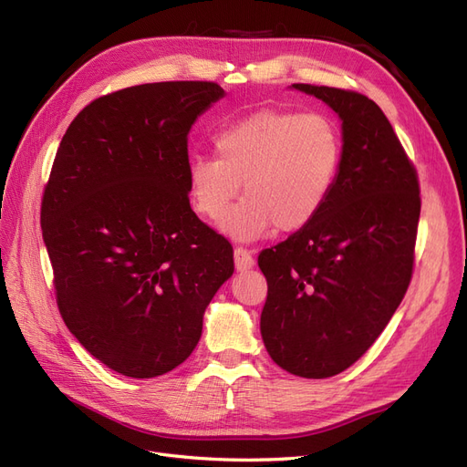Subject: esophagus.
<instances>
[{
  "label": "esophagus",
  "instance_id": "1",
  "mask_svg": "<svg viewBox=\"0 0 467 467\" xmlns=\"http://www.w3.org/2000/svg\"><path fill=\"white\" fill-rule=\"evenodd\" d=\"M234 261H235V268L239 273H244V271H249V268L255 265V259H253V255H251V251H247V249H244V247H235V251H234Z\"/></svg>",
  "mask_w": 467,
  "mask_h": 467
}]
</instances>
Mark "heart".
Instances as JSON below:
<instances>
[{
	"label": "heart",
	"mask_w": 467,
	"mask_h": 467,
	"mask_svg": "<svg viewBox=\"0 0 467 467\" xmlns=\"http://www.w3.org/2000/svg\"><path fill=\"white\" fill-rule=\"evenodd\" d=\"M214 146L218 155L189 158L191 201L201 216L220 220L244 182L246 199L220 223L222 232L242 242L312 223L341 163L335 124L321 115L257 110L222 126Z\"/></svg>",
	"instance_id": "heart-1"
}]
</instances>
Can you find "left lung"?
Wrapping results in <instances>:
<instances>
[{
  "label": "left lung",
  "instance_id": "obj_1",
  "mask_svg": "<svg viewBox=\"0 0 467 467\" xmlns=\"http://www.w3.org/2000/svg\"><path fill=\"white\" fill-rule=\"evenodd\" d=\"M341 119V163L317 218L259 255L261 335L294 376L329 378L386 329L413 275L420 214L415 167L381 109L355 91L294 83Z\"/></svg>",
  "mask_w": 467,
  "mask_h": 467
}]
</instances>
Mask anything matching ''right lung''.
Instances as JSON below:
<instances>
[{"mask_svg": "<svg viewBox=\"0 0 467 467\" xmlns=\"http://www.w3.org/2000/svg\"><path fill=\"white\" fill-rule=\"evenodd\" d=\"M161 81L95 99L67 126L42 196L56 302L107 368L155 378L185 362L234 275V249L189 202L187 136L223 97Z\"/></svg>", "mask_w": 467, "mask_h": 467, "instance_id": "right-lung-1", "label": "right lung"}]
</instances>
